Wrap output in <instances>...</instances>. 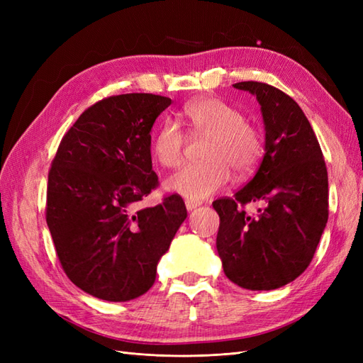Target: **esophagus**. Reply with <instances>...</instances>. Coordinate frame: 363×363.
Wrapping results in <instances>:
<instances>
[{
	"label": "esophagus",
	"mask_w": 363,
	"mask_h": 363,
	"mask_svg": "<svg viewBox=\"0 0 363 363\" xmlns=\"http://www.w3.org/2000/svg\"><path fill=\"white\" fill-rule=\"evenodd\" d=\"M184 204H186V208H188V211H194V208H196L199 207L201 203L200 201H192V200H186L184 201Z\"/></svg>",
	"instance_id": "34e87169"
}]
</instances>
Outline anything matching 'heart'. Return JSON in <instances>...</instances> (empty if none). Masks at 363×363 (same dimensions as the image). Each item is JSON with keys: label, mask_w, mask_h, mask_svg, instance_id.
Instances as JSON below:
<instances>
[{"label": "heart", "mask_w": 363, "mask_h": 363, "mask_svg": "<svg viewBox=\"0 0 363 363\" xmlns=\"http://www.w3.org/2000/svg\"><path fill=\"white\" fill-rule=\"evenodd\" d=\"M186 125L194 133H207L204 162H191L169 175L167 188L184 199L200 201L223 189L232 179V168L248 174L263 155L260 131L233 106L207 96L183 108ZM186 135L177 121L164 119L151 142V152L162 167L175 168L183 162Z\"/></svg>", "instance_id": "b5f03b06"}]
</instances>
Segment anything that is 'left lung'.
<instances>
[{
    "mask_svg": "<svg viewBox=\"0 0 363 363\" xmlns=\"http://www.w3.org/2000/svg\"><path fill=\"white\" fill-rule=\"evenodd\" d=\"M233 86L257 98L265 156L242 189L212 203L216 248L238 286L271 291L295 280L313 259L328 218L327 168L311 123L289 95L260 82ZM248 202L262 204L257 216L246 213Z\"/></svg>",
    "mask_w": 363,
    "mask_h": 363,
    "instance_id": "8db88e82",
    "label": "left lung"
}]
</instances>
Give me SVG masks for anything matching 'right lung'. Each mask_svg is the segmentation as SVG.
I'll use <instances>...</instances> for the list:
<instances>
[{
    "label": "right lung",
    "instance_id": "obj_1",
    "mask_svg": "<svg viewBox=\"0 0 363 363\" xmlns=\"http://www.w3.org/2000/svg\"><path fill=\"white\" fill-rule=\"evenodd\" d=\"M169 104L155 94L104 98L79 116L51 162L52 242L68 279L96 298L128 301L145 294L188 216L179 195L138 207L159 186L150 131Z\"/></svg>",
    "mask_w": 363,
    "mask_h": 363
}]
</instances>
